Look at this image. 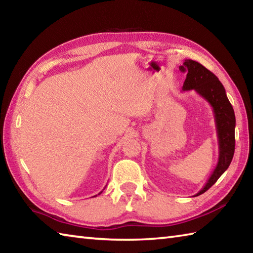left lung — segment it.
<instances>
[{"label":"left lung","instance_id":"left-lung-1","mask_svg":"<svg viewBox=\"0 0 253 253\" xmlns=\"http://www.w3.org/2000/svg\"><path fill=\"white\" fill-rule=\"evenodd\" d=\"M179 68L181 72H187L182 91L195 90L201 98L212 106L217 132V164L207 184L197 195H195L199 196L215 184L232 162L235 152L236 118L234 109L227 98L224 85L215 75L201 65L200 63L192 60H186L184 62V66H180Z\"/></svg>","mask_w":253,"mask_h":253}]
</instances>
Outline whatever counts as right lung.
<instances>
[{
    "mask_svg": "<svg viewBox=\"0 0 253 253\" xmlns=\"http://www.w3.org/2000/svg\"><path fill=\"white\" fill-rule=\"evenodd\" d=\"M101 192H102V191H101ZM101 192H100V193H101ZM100 193H99V195H100Z\"/></svg>",
    "mask_w": 253,
    "mask_h": 253,
    "instance_id": "right-lung-1",
    "label": "right lung"
}]
</instances>
